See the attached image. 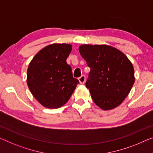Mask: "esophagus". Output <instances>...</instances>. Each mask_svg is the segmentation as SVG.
Masks as SVG:
<instances>
[{
	"instance_id": "34e87169",
	"label": "esophagus",
	"mask_w": 153,
	"mask_h": 153,
	"mask_svg": "<svg viewBox=\"0 0 153 153\" xmlns=\"http://www.w3.org/2000/svg\"><path fill=\"white\" fill-rule=\"evenodd\" d=\"M79 81L81 84H84L85 81V75H81L79 78Z\"/></svg>"
}]
</instances>
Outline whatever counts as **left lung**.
<instances>
[{
    "mask_svg": "<svg viewBox=\"0 0 153 153\" xmlns=\"http://www.w3.org/2000/svg\"><path fill=\"white\" fill-rule=\"evenodd\" d=\"M79 52L90 68L85 85L96 105L104 110L120 105L135 82L133 66L127 57L107 45L85 44Z\"/></svg>",
    "mask_w": 153,
    "mask_h": 153,
    "instance_id": "8db88e82",
    "label": "left lung"
}]
</instances>
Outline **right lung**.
Listing matches in <instances>:
<instances>
[{
  "label": "right lung",
  "instance_id": "right-lung-1",
  "mask_svg": "<svg viewBox=\"0 0 153 153\" xmlns=\"http://www.w3.org/2000/svg\"><path fill=\"white\" fill-rule=\"evenodd\" d=\"M71 51L70 44H51L39 51L29 63L28 87L44 107L57 109L63 106L79 83L66 62Z\"/></svg>",
  "mask_w": 153,
  "mask_h": 153
}]
</instances>
